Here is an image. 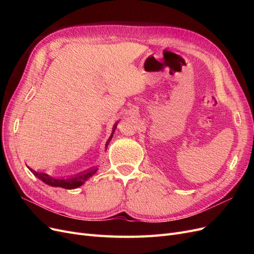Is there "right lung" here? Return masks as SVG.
<instances>
[{"label":"right lung","mask_w":254,"mask_h":254,"mask_svg":"<svg viewBox=\"0 0 254 254\" xmlns=\"http://www.w3.org/2000/svg\"><path fill=\"white\" fill-rule=\"evenodd\" d=\"M117 125L118 124H115L113 126L112 134L110 135L109 140L107 141L106 147H108V144H109V142L112 139L113 132L115 131V129H117ZM97 170H98L97 167H92V168H90V170H88V171L81 172V173L77 174L76 176L71 177V178H67V179H56V178H53V177L49 176L48 174H45L43 172H36V171L33 170V168H29V171L32 172L37 177V178H39L44 183L49 184V186H51V187H58V188H63V189H66V190H72V189L79 188L80 186H82V184L90 178L91 176H93L97 172Z\"/></svg>","instance_id":"right-lung-1"}]
</instances>
